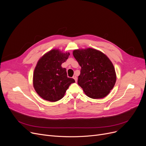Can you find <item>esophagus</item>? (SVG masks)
<instances>
[{
  "label": "esophagus",
  "instance_id": "34e87169",
  "mask_svg": "<svg viewBox=\"0 0 146 146\" xmlns=\"http://www.w3.org/2000/svg\"><path fill=\"white\" fill-rule=\"evenodd\" d=\"M73 78L74 79V80H75L76 82L77 81V77L76 76H74L73 77Z\"/></svg>",
  "mask_w": 146,
  "mask_h": 146
}]
</instances>
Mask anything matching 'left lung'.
I'll list each match as a JSON object with an SVG mask.
<instances>
[{
  "instance_id": "1",
  "label": "left lung",
  "mask_w": 146,
  "mask_h": 146,
  "mask_svg": "<svg viewBox=\"0 0 146 146\" xmlns=\"http://www.w3.org/2000/svg\"><path fill=\"white\" fill-rule=\"evenodd\" d=\"M73 55L81 67L78 84L92 99L108 96L116 82L114 67L109 58L93 48L76 49Z\"/></svg>"
}]
</instances>
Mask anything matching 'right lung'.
Masks as SVG:
<instances>
[{
	"label": "right lung",
	"instance_id": "add662e5",
	"mask_svg": "<svg viewBox=\"0 0 146 146\" xmlns=\"http://www.w3.org/2000/svg\"><path fill=\"white\" fill-rule=\"evenodd\" d=\"M70 53L54 48L43 55L38 60L33 76V84L36 93L47 101L55 102L62 99L69 86L74 83L67 77L66 69L62 64Z\"/></svg>",
	"mask_w": 146,
	"mask_h": 146
}]
</instances>
